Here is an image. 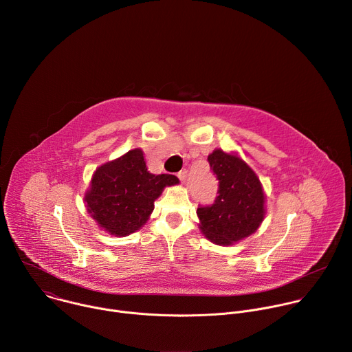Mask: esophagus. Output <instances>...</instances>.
Masks as SVG:
<instances>
[{
  "mask_svg": "<svg viewBox=\"0 0 352 352\" xmlns=\"http://www.w3.org/2000/svg\"><path fill=\"white\" fill-rule=\"evenodd\" d=\"M178 178H179V181L182 182V184H185V181H186V177H188V171L186 170H181L178 174Z\"/></svg>",
  "mask_w": 352,
  "mask_h": 352,
  "instance_id": "obj_1",
  "label": "esophagus"
}]
</instances>
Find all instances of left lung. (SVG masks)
Listing matches in <instances>:
<instances>
[{
	"instance_id": "8db88e82",
	"label": "left lung",
	"mask_w": 352,
	"mask_h": 352,
	"mask_svg": "<svg viewBox=\"0 0 352 352\" xmlns=\"http://www.w3.org/2000/svg\"><path fill=\"white\" fill-rule=\"evenodd\" d=\"M208 162L219 181V195L213 205L197 208L199 228L216 245H232L259 228L266 196L255 171L236 155L216 148Z\"/></svg>"
}]
</instances>
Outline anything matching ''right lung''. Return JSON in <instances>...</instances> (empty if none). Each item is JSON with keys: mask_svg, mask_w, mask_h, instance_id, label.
<instances>
[{"mask_svg": "<svg viewBox=\"0 0 352 352\" xmlns=\"http://www.w3.org/2000/svg\"><path fill=\"white\" fill-rule=\"evenodd\" d=\"M178 182L171 174L148 173L143 152L133 148L94 171L85 204L100 227L111 235L125 236L147 221L163 189Z\"/></svg>", "mask_w": 352, "mask_h": 352, "instance_id": "add662e5", "label": "right lung"}]
</instances>
